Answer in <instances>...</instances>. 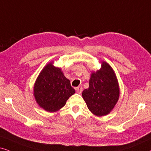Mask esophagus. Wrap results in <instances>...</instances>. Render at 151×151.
Returning <instances> with one entry per match:
<instances>
[{
	"instance_id": "obj_1",
	"label": "esophagus",
	"mask_w": 151,
	"mask_h": 151,
	"mask_svg": "<svg viewBox=\"0 0 151 151\" xmlns=\"http://www.w3.org/2000/svg\"><path fill=\"white\" fill-rule=\"evenodd\" d=\"M75 90L78 93H81L82 92V91H83V88H82L81 86H79L75 88Z\"/></svg>"
}]
</instances>
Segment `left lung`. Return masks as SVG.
<instances>
[{
  "label": "left lung",
  "mask_w": 151,
  "mask_h": 151,
  "mask_svg": "<svg viewBox=\"0 0 151 151\" xmlns=\"http://www.w3.org/2000/svg\"><path fill=\"white\" fill-rule=\"evenodd\" d=\"M120 95L118 82L113 69L102 62L101 69L91 74L89 88L83 90L82 97L88 109L97 116L107 115L117 103Z\"/></svg>",
  "instance_id": "1"
}]
</instances>
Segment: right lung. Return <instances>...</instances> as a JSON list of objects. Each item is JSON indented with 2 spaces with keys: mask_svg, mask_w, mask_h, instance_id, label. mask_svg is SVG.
Here are the masks:
<instances>
[{
  "mask_svg": "<svg viewBox=\"0 0 151 151\" xmlns=\"http://www.w3.org/2000/svg\"><path fill=\"white\" fill-rule=\"evenodd\" d=\"M34 96L39 106L49 112L60 109L75 93L61 69L49 63L43 68L34 85Z\"/></svg>",
  "mask_w": 151,
  "mask_h": 151,
  "instance_id": "add662e5",
  "label": "right lung"
}]
</instances>
